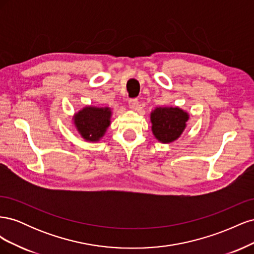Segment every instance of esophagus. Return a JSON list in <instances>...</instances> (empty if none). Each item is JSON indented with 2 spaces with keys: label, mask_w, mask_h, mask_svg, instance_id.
I'll return each mask as SVG.
<instances>
[{
  "label": "esophagus",
  "mask_w": 254,
  "mask_h": 254,
  "mask_svg": "<svg viewBox=\"0 0 254 254\" xmlns=\"http://www.w3.org/2000/svg\"><path fill=\"white\" fill-rule=\"evenodd\" d=\"M129 107L131 109H135L137 106H139V99L137 98H131V99H129Z\"/></svg>",
  "instance_id": "obj_1"
}]
</instances>
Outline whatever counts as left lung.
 Wrapping results in <instances>:
<instances>
[{"instance_id":"obj_1","label":"left lung","mask_w":254,"mask_h":254,"mask_svg":"<svg viewBox=\"0 0 254 254\" xmlns=\"http://www.w3.org/2000/svg\"><path fill=\"white\" fill-rule=\"evenodd\" d=\"M152 133L162 143L178 139L187 126L189 114L179 108H157L151 113Z\"/></svg>"}]
</instances>
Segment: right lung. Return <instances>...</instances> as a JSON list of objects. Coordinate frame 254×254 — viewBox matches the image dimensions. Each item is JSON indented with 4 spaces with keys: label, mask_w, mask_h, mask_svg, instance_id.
<instances>
[{
    "label": "right lung",
    "mask_w": 254,
    "mask_h": 254,
    "mask_svg": "<svg viewBox=\"0 0 254 254\" xmlns=\"http://www.w3.org/2000/svg\"><path fill=\"white\" fill-rule=\"evenodd\" d=\"M110 115L109 108L86 107L75 115L74 123L83 139L95 142L101 139L110 125Z\"/></svg>",
    "instance_id": "right-lung-1"
}]
</instances>
